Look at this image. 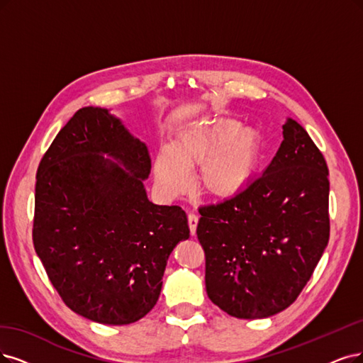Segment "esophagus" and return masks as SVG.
Instances as JSON below:
<instances>
[{"instance_id":"34e87169","label":"esophagus","mask_w":363,"mask_h":363,"mask_svg":"<svg viewBox=\"0 0 363 363\" xmlns=\"http://www.w3.org/2000/svg\"><path fill=\"white\" fill-rule=\"evenodd\" d=\"M197 223H199V217L196 216V213H189V227H190V232H191V235H194V233H196Z\"/></svg>"}]
</instances>
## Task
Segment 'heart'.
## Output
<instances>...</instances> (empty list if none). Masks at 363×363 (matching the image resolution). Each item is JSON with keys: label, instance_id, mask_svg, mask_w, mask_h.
I'll return each mask as SVG.
<instances>
[{"label": "heart", "instance_id": "b5f03b06", "mask_svg": "<svg viewBox=\"0 0 363 363\" xmlns=\"http://www.w3.org/2000/svg\"><path fill=\"white\" fill-rule=\"evenodd\" d=\"M236 121L196 124L181 131L170 147L155 158L154 173L161 189L179 194L190 184V170L200 167L199 181L216 197H230L242 189L256 166L260 138Z\"/></svg>", "mask_w": 363, "mask_h": 363}]
</instances>
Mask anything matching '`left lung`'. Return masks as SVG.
I'll return each instance as SVG.
<instances>
[{
  "label": "left lung",
  "instance_id": "8db88e82",
  "mask_svg": "<svg viewBox=\"0 0 363 363\" xmlns=\"http://www.w3.org/2000/svg\"><path fill=\"white\" fill-rule=\"evenodd\" d=\"M271 164L244 190L199 208L209 299L238 318H264L298 299L330 232L329 170L310 134L287 118Z\"/></svg>",
  "mask_w": 363,
  "mask_h": 363
}]
</instances>
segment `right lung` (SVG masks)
Masks as SVG:
<instances>
[{
	"label": "right lung",
	"mask_w": 363,
	"mask_h": 363,
	"mask_svg": "<svg viewBox=\"0 0 363 363\" xmlns=\"http://www.w3.org/2000/svg\"><path fill=\"white\" fill-rule=\"evenodd\" d=\"M150 173L146 145L92 106L73 115L40 160L35 252L64 303L97 323L130 325L150 313L170 252L190 236L179 206L147 200Z\"/></svg>",
	"instance_id": "right-lung-1"
}]
</instances>
